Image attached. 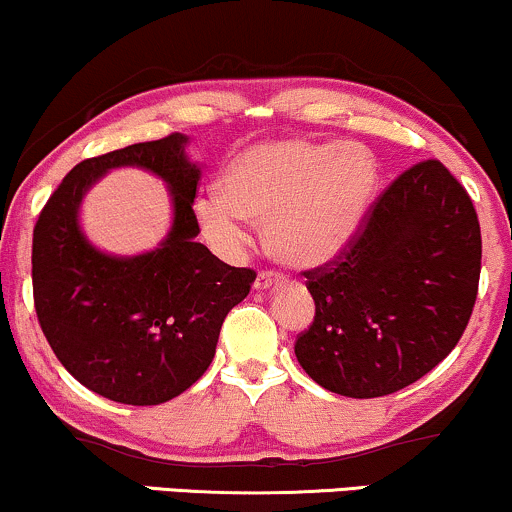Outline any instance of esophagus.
<instances>
[{
  "label": "esophagus",
  "instance_id": "obj_1",
  "mask_svg": "<svg viewBox=\"0 0 512 512\" xmlns=\"http://www.w3.org/2000/svg\"><path fill=\"white\" fill-rule=\"evenodd\" d=\"M278 285H280V275L268 273V270H261V273L256 275L254 290L256 292H266V290H273V287H278Z\"/></svg>",
  "mask_w": 512,
  "mask_h": 512
}]
</instances>
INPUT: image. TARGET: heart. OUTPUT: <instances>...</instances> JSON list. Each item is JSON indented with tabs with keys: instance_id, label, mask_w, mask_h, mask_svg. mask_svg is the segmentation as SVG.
<instances>
[{
	"instance_id": "b5f03b06",
	"label": "heart",
	"mask_w": 512,
	"mask_h": 512,
	"mask_svg": "<svg viewBox=\"0 0 512 512\" xmlns=\"http://www.w3.org/2000/svg\"><path fill=\"white\" fill-rule=\"evenodd\" d=\"M378 189L369 150L345 141L256 143L230 162L222 194L196 198L203 237L227 256L251 244L249 220L266 222L268 246L292 268H323L347 254Z\"/></svg>"
}]
</instances>
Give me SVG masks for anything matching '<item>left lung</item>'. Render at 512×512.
Returning a JSON list of instances; mask_svg holds the SVG:
<instances>
[{
	"label": "left lung",
	"mask_w": 512,
	"mask_h": 512,
	"mask_svg": "<svg viewBox=\"0 0 512 512\" xmlns=\"http://www.w3.org/2000/svg\"><path fill=\"white\" fill-rule=\"evenodd\" d=\"M479 270L472 198L441 162H419L378 196L345 256L304 273L316 316L297 362L345 398L410 386L458 345Z\"/></svg>",
	"instance_id": "8db88e82"
}]
</instances>
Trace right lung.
<instances>
[{"instance_id": "obj_1", "label": "right lung", "mask_w": 512, "mask_h": 512, "mask_svg": "<svg viewBox=\"0 0 512 512\" xmlns=\"http://www.w3.org/2000/svg\"><path fill=\"white\" fill-rule=\"evenodd\" d=\"M186 143L170 134L78 162L33 230L42 333L81 386L124 405H160L194 386L213 362L222 321L256 280L254 270L227 266L196 242L201 167ZM117 166H141L171 191L173 227L146 255H105L77 222L82 198Z\"/></svg>"}]
</instances>
